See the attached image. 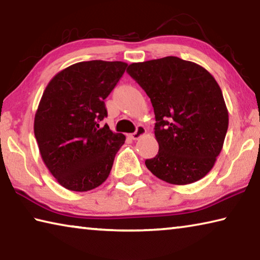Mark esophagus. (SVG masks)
<instances>
[{"label":"esophagus","mask_w":260,"mask_h":260,"mask_svg":"<svg viewBox=\"0 0 260 260\" xmlns=\"http://www.w3.org/2000/svg\"><path fill=\"white\" fill-rule=\"evenodd\" d=\"M146 132H147L146 127L142 126V125H139L138 128H136V131L134 132V133L131 135V138L133 139V140H139L141 136H143L144 134H146Z\"/></svg>","instance_id":"1"}]
</instances>
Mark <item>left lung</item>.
Instances as JSON below:
<instances>
[{
  "instance_id": "1",
  "label": "left lung",
  "mask_w": 260,
  "mask_h": 260,
  "mask_svg": "<svg viewBox=\"0 0 260 260\" xmlns=\"http://www.w3.org/2000/svg\"><path fill=\"white\" fill-rule=\"evenodd\" d=\"M127 73L155 111L159 150L146 160L162 181L188 184L204 178L221 151L228 111L218 82L201 65L179 57L133 63Z\"/></svg>"
}]
</instances>
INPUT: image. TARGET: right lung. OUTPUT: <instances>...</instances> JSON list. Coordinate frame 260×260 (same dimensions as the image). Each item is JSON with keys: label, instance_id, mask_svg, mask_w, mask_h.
Returning <instances> with one entry per match:
<instances>
[{"label": "right lung", "instance_id": "1", "mask_svg": "<svg viewBox=\"0 0 260 260\" xmlns=\"http://www.w3.org/2000/svg\"><path fill=\"white\" fill-rule=\"evenodd\" d=\"M124 61H80L51 79L34 118L42 160L60 186L88 191L102 184L125 135L105 124L104 100L122 77Z\"/></svg>", "mask_w": 260, "mask_h": 260}]
</instances>
